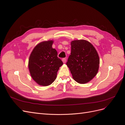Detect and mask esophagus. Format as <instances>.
<instances>
[{"instance_id": "1", "label": "esophagus", "mask_w": 125, "mask_h": 125, "mask_svg": "<svg viewBox=\"0 0 125 125\" xmlns=\"http://www.w3.org/2000/svg\"><path fill=\"white\" fill-rule=\"evenodd\" d=\"M62 62H63V63H65L66 62V58H62Z\"/></svg>"}]
</instances>
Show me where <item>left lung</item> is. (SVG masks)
<instances>
[{
	"label": "left lung",
	"mask_w": 125,
	"mask_h": 125,
	"mask_svg": "<svg viewBox=\"0 0 125 125\" xmlns=\"http://www.w3.org/2000/svg\"><path fill=\"white\" fill-rule=\"evenodd\" d=\"M71 46V55L66 65L75 81L86 83L97 73L100 64L99 55L93 45L85 40L72 41Z\"/></svg>",
	"instance_id": "1"
}]
</instances>
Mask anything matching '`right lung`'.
<instances>
[{"label":"right lung","mask_w":125,"mask_h":125,"mask_svg":"<svg viewBox=\"0 0 125 125\" xmlns=\"http://www.w3.org/2000/svg\"><path fill=\"white\" fill-rule=\"evenodd\" d=\"M52 41H45L33 49L29 60V69L33 79L40 85L51 84L56 78L59 67L63 65L52 48Z\"/></svg>","instance_id":"1"}]
</instances>
